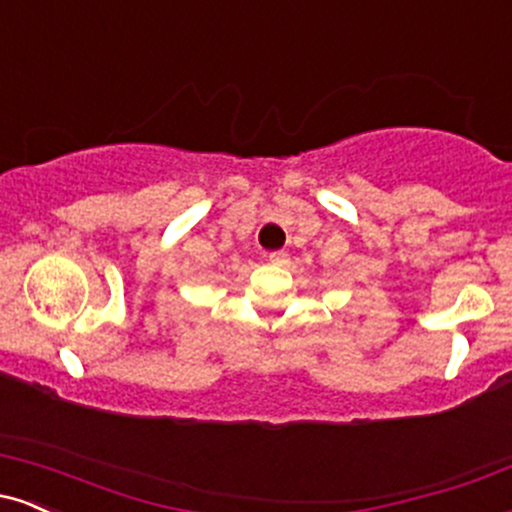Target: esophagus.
<instances>
[{
  "mask_svg": "<svg viewBox=\"0 0 512 512\" xmlns=\"http://www.w3.org/2000/svg\"><path fill=\"white\" fill-rule=\"evenodd\" d=\"M264 260L272 262V264H286L289 262V255H286L284 250H276V252H267V255H264Z\"/></svg>",
  "mask_w": 512,
  "mask_h": 512,
  "instance_id": "esophagus-1",
  "label": "esophagus"
}]
</instances>
